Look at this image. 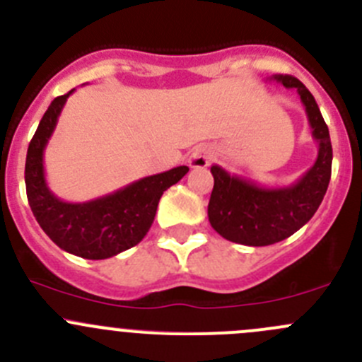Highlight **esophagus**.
<instances>
[{"label": "esophagus", "instance_id": "34e87169", "mask_svg": "<svg viewBox=\"0 0 362 362\" xmlns=\"http://www.w3.org/2000/svg\"><path fill=\"white\" fill-rule=\"evenodd\" d=\"M211 158H213V153H211V149L200 146V148L193 149V153L189 155L188 162L193 169H204V167L209 165Z\"/></svg>", "mask_w": 362, "mask_h": 362}]
</instances>
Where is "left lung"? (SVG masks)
I'll return each instance as SVG.
<instances>
[{"mask_svg":"<svg viewBox=\"0 0 362 362\" xmlns=\"http://www.w3.org/2000/svg\"><path fill=\"white\" fill-rule=\"evenodd\" d=\"M273 81L298 89L311 135L318 144V155L303 177L291 186L276 188L230 176L220 165L211 167L214 177L207 206L211 227L221 238L246 246H267L291 238L317 213L331 180V137L313 95L292 75H273Z\"/></svg>","mask_w":362,"mask_h":362,"instance_id":"1","label":"left lung"}]
</instances>
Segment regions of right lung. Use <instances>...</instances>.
<instances>
[{"label": "right lung", "instance_id": "obj_1", "mask_svg": "<svg viewBox=\"0 0 362 362\" xmlns=\"http://www.w3.org/2000/svg\"><path fill=\"white\" fill-rule=\"evenodd\" d=\"M74 91L71 89L52 100L31 139L24 170L28 202L42 230L61 250L82 259L102 260L144 239L155 220L160 197L189 169L186 165L174 167L88 202H64L58 199L45 181L44 151L66 98Z\"/></svg>", "mask_w": 362, "mask_h": 362}]
</instances>
